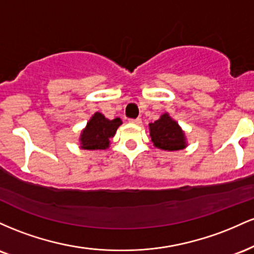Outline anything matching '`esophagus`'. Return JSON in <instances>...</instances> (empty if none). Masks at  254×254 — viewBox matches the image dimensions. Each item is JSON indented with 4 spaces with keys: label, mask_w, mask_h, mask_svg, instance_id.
Here are the masks:
<instances>
[{
    "label": "esophagus",
    "mask_w": 254,
    "mask_h": 254,
    "mask_svg": "<svg viewBox=\"0 0 254 254\" xmlns=\"http://www.w3.org/2000/svg\"><path fill=\"white\" fill-rule=\"evenodd\" d=\"M130 123H131V124H135V125H141V124H142V119H141V118L130 119Z\"/></svg>",
    "instance_id": "esophagus-1"
}]
</instances>
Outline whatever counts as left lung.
<instances>
[{
  "instance_id": "1",
  "label": "left lung",
  "mask_w": 254,
  "mask_h": 254,
  "mask_svg": "<svg viewBox=\"0 0 254 254\" xmlns=\"http://www.w3.org/2000/svg\"><path fill=\"white\" fill-rule=\"evenodd\" d=\"M149 135L154 147L166 151H177L188 147L186 136L177 121L167 112L149 124Z\"/></svg>"
}]
</instances>
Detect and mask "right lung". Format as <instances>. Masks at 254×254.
Listing matches in <instances>:
<instances>
[{
	"label": "right lung",
	"instance_id": "right-lung-1",
	"mask_svg": "<svg viewBox=\"0 0 254 254\" xmlns=\"http://www.w3.org/2000/svg\"><path fill=\"white\" fill-rule=\"evenodd\" d=\"M123 124L121 118L107 119L103 113L95 112L87 122L86 127L81 131L80 148L86 150H101L110 147V138Z\"/></svg>",
	"mask_w": 254,
	"mask_h": 254
}]
</instances>
